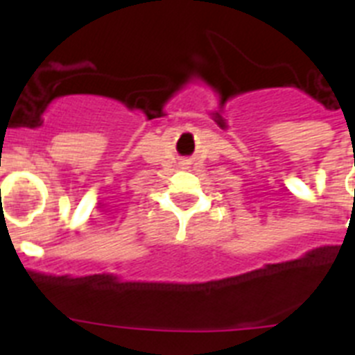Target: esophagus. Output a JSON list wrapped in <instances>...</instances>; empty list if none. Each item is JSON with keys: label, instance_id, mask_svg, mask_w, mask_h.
Returning <instances> with one entry per match:
<instances>
[{"label": "esophagus", "instance_id": "34e87169", "mask_svg": "<svg viewBox=\"0 0 355 355\" xmlns=\"http://www.w3.org/2000/svg\"><path fill=\"white\" fill-rule=\"evenodd\" d=\"M183 165H184V167H188V165H190V159H184Z\"/></svg>", "mask_w": 355, "mask_h": 355}]
</instances>
